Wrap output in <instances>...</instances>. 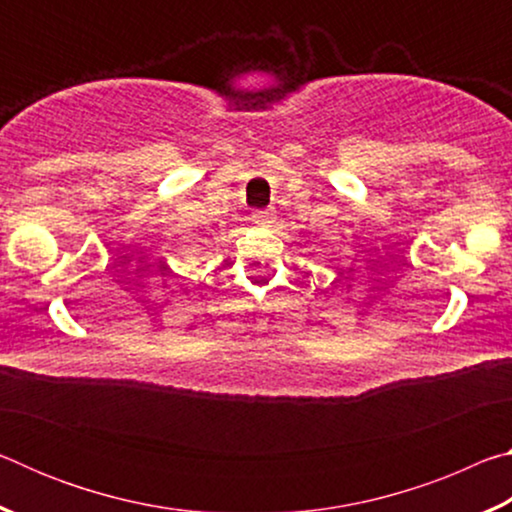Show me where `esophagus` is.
<instances>
[{
	"instance_id": "34e87169",
	"label": "esophagus",
	"mask_w": 512,
	"mask_h": 512,
	"mask_svg": "<svg viewBox=\"0 0 512 512\" xmlns=\"http://www.w3.org/2000/svg\"><path fill=\"white\" fill-rule=\"evenodd\" d=\"M253 219H255L259 225H268V223H273V219H275V210H273V207H266V210H257V212L253 214Z\"/></svg>"
}]
</instances>
